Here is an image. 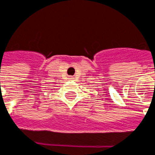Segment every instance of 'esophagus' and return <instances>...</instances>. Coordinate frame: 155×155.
I'll return each instance as SVG.
<instances>
[{
	"label": "esophagus",
	"instance_id": "obj_1",
	"mask_svg": "<svg viewBox=\"0 0 155 155\" xmlns=\"http://www.w3.org/2000/svg\"><path fill=\"white\" fill-rule=\"evenodd\" d=\"M73 78H73V77H70V78H69V79H71V80H73Z\"/></svg>",
	"mask_w": 155,
	"mask_h": 155
}]
</instances>
